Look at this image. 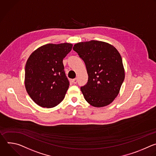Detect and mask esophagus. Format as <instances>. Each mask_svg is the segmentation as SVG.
Here are the masks:
<instances>
[{"label":"esophagus","instance_id":"esophagus-1","mask_svg":"<svg viewBox=\"0 0 156 156\" xmlns=\"http://www.w3.org/2000/svg\"><path fill=\"white\" fill-rule=\"evenodd\" d=\"M72 82L74 83H77V78H76V79H73V80H72Z\"/></svg>","mask_w":156,"mask_h":156}]
</instances>
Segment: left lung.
<instances>
[{
	"label": "left lung",
	"mask_w": 156,
	"mask_h": 156,
	"mask_svg": "<svg viewBox=\"0 0 156 156\" xmlns=\"http://www.w3.org/2000/svg\"><path fill=\"white\" fill-rule=\"evenodd\" d=\"M73 50L83 60L88 76L87 84L80 88L85 100L94 107L109 105L125 78L119 52L113 45L98 41L79 42Z\"/></svg>",
	"instance_id": "1"
}]
</instances>
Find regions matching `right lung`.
<instances>
[{
	"label": "right lung",
	"instance_id": "add662e5",
	"mask_svg": "<svg viewBox=\"0 0 156 156\" xmlns=\"http://www.w3.org/2000/svg\"><path fill=\"white\" fill-rule=\"evenodd\" d=\"M73 44H48L30 54L25 66L24 85L28 95L37 105L47 108L63 100L69 82L63 60Z\"/></svg>",
	"mask_w": 156,
	"mask_h": 156
}]
</instances>
